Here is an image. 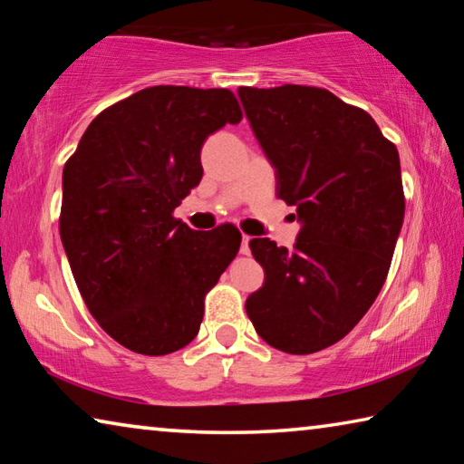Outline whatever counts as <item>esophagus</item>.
<instances>
[{"label": "esophagus", "instance_id": "esophagus-1", "mask_svg": "<svg viewBox=\"0 0 464 464\" xmlns=\"http://www.w3.org/2000/svg\"><path fill=\"white\" fill-rule=\"evenodd\" d=\"M249 239H251V237H247V235H243V237H241L239 254H243V256H247V254H249Z\"/></svg>", "mask_w": 464, "mask_h": 464}]
</instances>
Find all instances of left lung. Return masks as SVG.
Instances as JSON below:
<instances>
[{"instance_id": "1", "label": "left lung", "mask_w": 464, "mask_h": 464, "mask_svg": "<svg viewBox=\"0 0 464 464\" xmlns=\"http://www.w3.org/2000/svg\"><path fill=\"white\" fill-rule=\"evenodd\" d=\"M249 127L296 207L295 249L251 239L264 286L247 296L257 335L313 354L348 335L379 296L403 225L397 147L362 108L309 85L239 88Z\"/></svg>"}]
</instances>
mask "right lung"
<instances>
[{"label": "right lung", "mask_w": 464, "mask_h": 464, "mask_svg": "<svg viewBox=\"0 0 464 464\" xmlns=\"http://www.w3.org/2000/svg\"><path fill=\"white\" fill-rule=\"evenodd\" d=\"M241 116L229 90L153 85L100 112L63 168L59 231L75 285L137 354L190 343L204 296L237 256L235 227L194 231L174 208L200 184L204 140Z\"/></svg>", "instance_id": "add662e5"}]
</instances>
